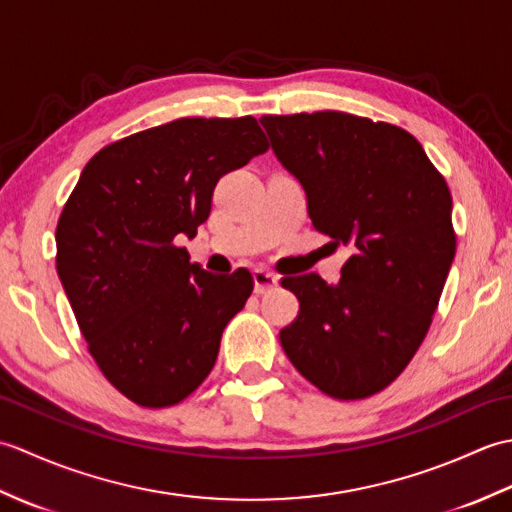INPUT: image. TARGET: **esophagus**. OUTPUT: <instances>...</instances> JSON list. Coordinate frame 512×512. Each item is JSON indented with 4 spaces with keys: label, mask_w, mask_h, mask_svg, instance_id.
I'll use <instances>...</instances> for the list:
<instances>
[{
    "label": "esophagus",
    "mask_w": 512,
    "mask_h": 512,
    "mask_svg": "<svg viewBox=\"0 0 512 512\" xmlns=\"http://www.w3.org/2000/svg\"><path fill=\"white\" fill-rule=\"evenodd\" d=\"M253 281H255V292L257 295H266V292L275 290L279 286V277L268 273L264 268H257L253 270Z\"/></svg>",
    "instance_id": "1"
}]
</instances>
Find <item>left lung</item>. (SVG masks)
Masks as SVG:
<instances>
[{"instance_id": "1", "label": "left lung", "mask_w": 512, "mask_h": 512, "mask_svg": "<svg viewBox=\"0 0 512 512\" xmlns=\"http://www.w3.org/2000/svg\"><path fill=\"white\" fill-rule=\"evenodd\" d=\"M308 215L352 248L339 284L286 277L299 314L279 332L290 363L323 394L358 400L400 376L427 336L455 257L451 193L405 129L345 112L262 116Z\"/></svg>"}]
</instances>
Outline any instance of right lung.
Wrapping results in <instances>:
<instances>
[{
  "instance_id": "1",
  "label": "right lung",
  "mask_w": 512,
  "mask_h": 512,
  "mask_svg": "<svg viewBox=\"0 0 512 512\" xmlns=\"http://www.w3.org/2000/svg\"><path fill=\"white\" fill-rule=\"evenodd\" d=\"M268 149L253 116L178 118L103 147L57 224V273L103 376L140 407L202 385L253 277L206 273L189 239L224 173Z\"/></svg>"
}]
</instances>
